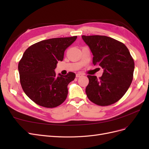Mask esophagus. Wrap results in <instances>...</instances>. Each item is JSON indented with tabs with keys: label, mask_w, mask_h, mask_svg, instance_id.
<instances>
[{
	"label": "esophagus",
	"mask_w": 149,
	"mask_h": 149,
	"mask_svg": "<svg viewBox=\"0 0 149 149\" xmlns=\"http://www.w3.org/2000/svg\"><path fill=\"white\" fill-rule=\"evenodd\" d=\"M83 76V74L82 73H78L76 74V76L77 78H79V77H81V76Z\"/></svg>",
	"instance_id": "esophagus-1"
}]
</instances>
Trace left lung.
Here are the masks:
<instances>
[{
  "label": "left lung",
  "instance_id": "obj_1",
  "mask_svg": "<svg viewBox=\"0 0 149 149\" xmlns=\"http://www.w3.org/2000/svg\"><path fill=\"white\" fill-rule=\"evenodd\" d=\"M93 55V63L103 69L101 77L88 75L86 93L96 104H112L123 97L133 79L134 61L128 48L118 40L103 35H83Z\"/></svg>",
  "mask_w": 149,
  "mask_h": 149
}]
</instances>
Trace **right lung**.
Here are the masks:
<instances>
[{"label":"right lung","instance_id":"1","mask_svg":"<svg viewBox=\"0 0 149 149\" xmlns=\"http://www.w3.org/2000/svg\"><path fill=\"white\" fill-rule=\"evenodd\" d=\"M77 36L42 40L29 47L18 65L20 82L24 93L37 104L53 108L63 102L68 95V85L76 74L56 76L58 61H63L65 49Z\"/></svg>","mask_w":149,"mask_h":149}]
</instances>
